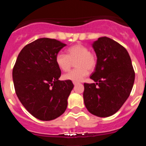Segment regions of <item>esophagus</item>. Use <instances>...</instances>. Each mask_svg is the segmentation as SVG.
Listing matches in <instances>:
<instances>
[{
	"label": "esophagus",
	"mask_w": 146,
	"mask_h": 146,
	"mask_svg": "<svg viewBox=\"0 0 146 146\" xmlns=\"http://www.w3.org/2000/svg\"><path fill=\"white\" fill-rule=\"evenodd\" d=\"M73 84H74V86H76L77 84H78V82H73Z\"/></svg>",
	"instance_id": "34e87169"
}]
</instances>
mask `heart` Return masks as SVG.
<instances>
[{
  "label": "heart",
  "mask_w": 146,
  "mask_h": 146,
  "mask_svg": "<svg viewBox=\"0 0 146 146\" xmlns=\"http://www.w3.org/2000/svg\"><path fill=\"white\" fill-rule=\"evenodd\" d=\"M67 55L59 52L55 57V63L59 69L63 72H68L74 63L76 69L63 76L65 80L80 82L88 74V71H93L96 66V55L89 52V50L84 45L77 44L67 49Z\"/></svg>",
  "instance_id": "1"
}]
</instances>
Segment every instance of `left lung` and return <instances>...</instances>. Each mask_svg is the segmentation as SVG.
Listing matches in <instances>:
<instances>
[{"instance_id":"obj_1","label":"left lung","mask_w":146,"mask_h":146,"mask_svg":"<svg viewBox=\"0 0 146 146\" xmlns=\"http://www.w3.org/2000/svg\"><path fill=\"white\" fill-rule=\"evenodd\" d=\"M97 62L91 75L96 83H85L83 99L86 108L98 117L113 115L129 96L135 72L127 50L108 37L92 44Z\"/></svg>"}]
</instances>
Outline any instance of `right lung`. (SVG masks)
<instances>
[{
    "label": "right lung",
    "instance_id": "obj_1",
    "mask_svg": "<svg viewBox=\"0 0 146 146\" xmlns=\"http://www.w3.org/2000/svg\"><path fill=\"white\" fill-rule=\"evenodd\" d=\"M66 46L56 39L41 38L23 47L12 72L20 102L35 118L51 121L65 112L74 85L59 80L60 69L55 57Z\"/></svg>",
    "mask_w": 146,
    "mask_h": 146
}]
</instances>
